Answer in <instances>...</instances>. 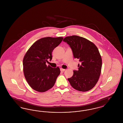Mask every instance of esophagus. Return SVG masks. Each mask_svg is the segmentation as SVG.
<instances>
[{"label": "esophagus", "mask_w": 123, "mask_h": 123, "mask_svg": "<svg viewBox=\"0 0 123 123\" xmlns=\"http://www.w3.org/2000/svg\"><path fill=\"white\" fill-rule=\"evenodd\" d=\"M65 70V69H62V68H61L60 69V70L62 71V72H64Z\"/></svg>", "instance_id": "34e87169"}]
</instances>
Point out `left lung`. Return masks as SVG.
I'll return each instance as SVG.
<instances>
[{
	"label": "left lung",
	"mask_w": 123,
	"mask_h": 123,
	"mask_svg": "<svg viewBox=\"0 0 123 123\" xmlns=\"http://www.w3.org/2000/svg\"><path fill=\"white\" fill-rule=\"evenodd\" d=\"M63 41L70 47L74 57L81 63L78 70L68 78L71 86L79 91L91 89L98 82L101 73L102 59L98 48L87 39L77 35L67 36Z\"/></svg>",
	"instance_id": "1"
}]
</instances>
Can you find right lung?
Returning a JSON list of instances; mask_svg holds the SVG:
<instances>
[{
  "instance_id": "add662e5",
  "label": "right lung",
  "mask_w": 123,
  "mask_h": 123,
  "mask_svg": "<svg viewBox=\"0 0 123 123\" xmlns=\"http://www.w3.org/2000/svg\"><path fill=\"white\" fill-rule=\"evenodd\" d=\"M63 38H42L31 46L23 59V70L26 81L35 91L44 92L54 86L60 74L59 67L52 68L46 63L52 59V53Z\"/></svg>"
}]
</instances>
